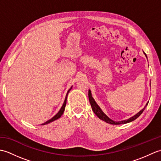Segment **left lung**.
Segmentation results:
<instances>
[{"label":"left lung","mask_w":161,"mask_h":161,"mask_svg":"<svg viewBox=\"0 0 161 161\" xmlns=\"http://www.w3.org/2000/svg\"><path fill=\"white\" fill-rule=\"evenodd\" d=\"M145 56L147 57V55L145 53ZM88 99H89V102H90V104L91 105V108L92 109H93V112L95 114V115H96L97 117L100 118V119H102V120L107 122V123H109V124L111 125H122V124H126V123H128V122H132L133 120H135V119L136 118H138L140 115H141L142 114V113L144 111V110L145 109L146 107L147 106L148 104V102L146 104L145 107L143 108L141 111H140L138 114H136L135 115H133V117L130 118L129 119H125V120H122V121H118V122H116V121H114L113 120V119L109 118L108 116L106 115L102 111V109L100 108V107L97 104L96 102H95V100L93 98V97H92V95H91V90L88 91Z\"/></svg>","instance_id":"obj_1"}]
</instances>
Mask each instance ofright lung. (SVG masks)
Returning <instances> with one entry per match:
<instances>
[{"label": "right lung", "instance_id": "obj_1", "mask_svg": "<svg viewBox=\"0 0 161 161\" xmlns=\"http://www.w3.org/2000/svg\"><path fill=\"white\" fill-rule=\"evenodd\" d=\"M71 88H72V87L70 88L69 90H68V91L67 92V94H66V98H65V100H64V104H63V105H62V107H61V108H60V110H59V111L57 113V114L54 116V117H53L51 119H50L49 120H47V121H46L45 123H43V124H42V125H47V124H48V123H50V122H53V121H54V120H56V119H59L61 115H62V114H64V110H65V107H66V100H67V96H68V93H69V91L71 90Z\"/></svg>", "mask_w": 161, "mask_h": 161}]
</instances>
